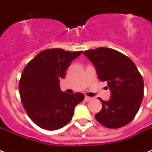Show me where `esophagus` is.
Wrapping results in <instances>:
<instances>
[{
	"label": "esophagus",
	"instance_id": "esophagus-1",
	"mask_svg": "<svg viewBox=\"0 0 152 152\" xmlns=\"http://www.w3.org/2000/svg\"><path fill=\"white\" fill-rule=\"evenodd\" d=\"M91 99H92V98L88 97V96H85V99H84V100H85L86 102H90Z\"/></svg>",
	"mask_w": 152,
	"mask_h": 152
}]
</instances>
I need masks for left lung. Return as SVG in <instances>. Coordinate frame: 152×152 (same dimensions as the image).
Segmentation results:
<instances>
[{
    "label": "left lung",
    "instance_id": "8db88e82",
    "mask_svg": "<svg viewBox=\"0 0 152 152\" xmlns=\"http://www.w3.org/2000/svg\"><path fill=\"white\" fill-rule=\"evenodd\" d=\"M94 64L101 81H106L111 98L99 99L102 104L95 119L109 129L125 126L135 118L144 97V80L129 57L110 48L99 47L83 51Z\"/></svg>",
    "mask_w": 152,
    "mask_h": 152
}]
</instances>
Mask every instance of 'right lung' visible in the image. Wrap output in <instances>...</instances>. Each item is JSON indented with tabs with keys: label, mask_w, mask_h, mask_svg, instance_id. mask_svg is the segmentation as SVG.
<instances>
[{
	"label": "right lung",
	"mask_w": 152,
	"mask_h": 152,
	"mask_svg": "<svg viewBox=\"0 0 152 152\" xmlns=\"http://www.w3.org/2000/svg\"><path fill=\"white\" fill-rule=\"evenodd\" d=\"M82 51L47 49L27 63L19 82L23 106L30 119L39 127L57 130L72 120L74 108L84 99L82 93L62 92L60 80Z\"/></svg>",
	"instance_id": "1"
}]
</instances>
